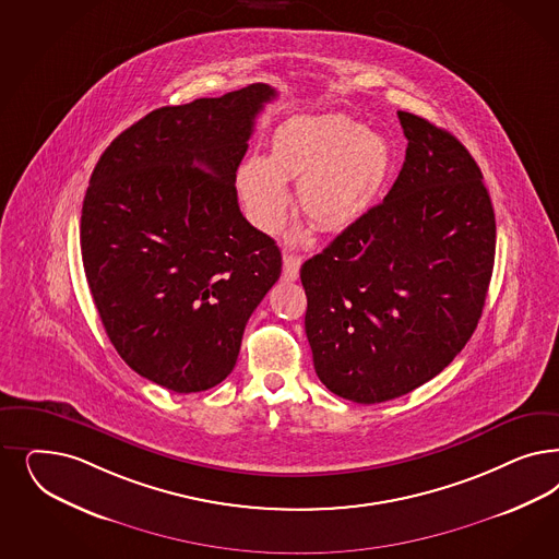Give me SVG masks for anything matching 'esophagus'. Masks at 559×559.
Segmentation results:
<instances>
[{
    "instance_id": "obj_1",
    "label": "esophagus",
    "mask_w": 559,
    "mask_h": 559,
    "mask_svg": "<svg viewBox=\"0 0 559 559\" xmlns=\"http://www.w3.org/2000/svg\"><path fill=\"white\" fill-rule=\"evenodd\" d=\"M300 265H302V257H300V254L286 252V254H284V273H282V277H284L286 282H294V280H298V275H300Z\"/></svg>"
}]
</instances>
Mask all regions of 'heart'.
Wrapping results in <instances>:
<instances>
[{
    "instance_id": "b5f03b06",
    "label": "heart",
    "mask_w": 559,
    "mask_h": 559,
    "mask_svg": "<svg viewBox=\"0 0 559 559\" xmlns=\"http://www.w3.org/2000/svg\"><path fill=\"white\" fill-rule=\"evenodd\" d=\"M393 166V147L347 117H305L277 127L270 156L251 154L236 170V189L252 224L273 235L288 216L286 180L298 207L321 230L337 233L379 199Z\"/></svg>"
}]
</instances>
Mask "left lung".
Masks as SVG:
<instances>
[{"label":"left lung","instance_id":"1","mask_svg":"<svg viewBox=\"0 0 559 559\" xmlns=\"http://www.w3.org/2000/svg\"><path fill=\"white\" fill-rule=\"evenodd\" d=\"M405 163L382 203L300 270L317 377L354 403L440 374L481 319L496 254L491 199L467 147L396 112Z\"/></svg>","mask_w":559,"mask_h":559}]
</instances>
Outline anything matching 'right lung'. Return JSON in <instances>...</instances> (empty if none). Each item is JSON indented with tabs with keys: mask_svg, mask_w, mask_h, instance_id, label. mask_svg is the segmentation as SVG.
I'll list each match as a JSON object with an SVG mask.
<instances>
[{
	"mask_svg": "<svg viewBox=\"0 0 559 559\" xmlns=\"http://www.w3.org/2000/svg\"><path fill=\"white\" fill-rule=\"evenodd\" d=\"M275 96L251 84L156 108L92 173L80 242L94 305L127 366L180 395L233 372L247 321L282 273L235 187L254 117Z\"/></svg>",
	"mask_w": 559,
	"mask_h": 559,
	"instance_id": "obj_1",
	"label": "right lung"
}]
</instances>
